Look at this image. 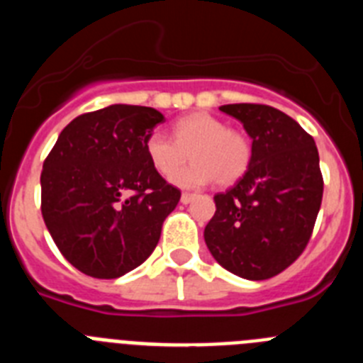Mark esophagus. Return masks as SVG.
I'll use <instances>...</instances> for the list:
<instances>
[{"mask_svg":"<svg viewBox=\"0 0 363 363\" xmlns=\"http://www.w3.org/2000/svg\"><path fill=\"white\" fill-rule=\"evenodd\" d=\"M194 200V194H192V192H184V194H182V203H191V201Z\"/></svg>","mask_w":363,"mask_h":363,"instance_id":"obj_1","label":"esophagus"}]
</instances>
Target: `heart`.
<instances>
[{
    "instance_id": "b5f03b06",
    "label": "heart",
    "mask_w": 363,
    "mask_h": 363,
    "mask_svg": "<svg viewBox=\"0 0 363 363\" xmlns=\"http://www.w3.org/2000/svg\"><path fill=\"white\" fill-rule=\"evenodd\" d=\"M172 137L174 140L162 130H152L143 147L152 169L163 178L175 174L191 152L193 165L172 178L179 187H200L214 179L230 185L251 163L249 140L209 112H192L176 120Z\"/></svg>"
}]
</instances>
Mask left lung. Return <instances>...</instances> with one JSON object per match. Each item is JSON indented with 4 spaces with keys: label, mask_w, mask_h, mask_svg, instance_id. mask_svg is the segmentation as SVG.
Listing matches in <instances>:
<instances>
[{
    "label": "left lung",
    "mask_w": 363,
    "mask_h": 363,
    "mask_svg": "<svg viewBox=\"0 0 363 363\" xmlns=\"http://www.w3.org/2000/svg\"><path fill=\"white\" fill-rule=\"evenodd\" d=\"M252 138L251 163L214 196L205 243L218 264L247 280H267L296 262L311 240L323 196L318 149L311 134L269 105H221Z\"/></svg>",
    "instance_id": "obj_1"
}]
</instances>
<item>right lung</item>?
<instances>
[{
	"label": "right lung",
	"mask_w": 363,
	"mask_h": 363,
	"mask_svg": "<svg viewBox=\"0 0 363 363\" xmlns=\"http://www.w3.org/2000/svg\"><path fill=\"white\" fill-rule=\"evenodd\" d=\"M156 108L111 105L74 118L41 171V214L70 265L101 280L123 277L158 245L182 192L154 171L145 138Z\"/></svg>",
	"instance_id": "1"
}]
</instances>
